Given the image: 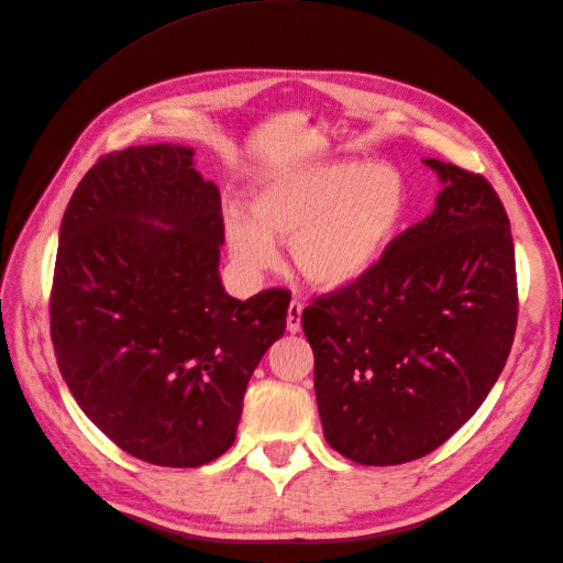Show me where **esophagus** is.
Here are the masks:
<instances>
[{"mask_svg": "<svg viewBox=\"0 0 563 563\" xmlns=\"http://www.w3.org/2000/svg\"><path fill=\"white\" fill-rule=\"evenodd\" d=\"M302 308L305 305L300 300H291L288 305V312H286V329L291 333L300 331V317H302Z\"/></svg>", "mask_w": 563, "mask_h": 563, "instance_id": "34e87169", "label": "esophagus"}]
</instances>
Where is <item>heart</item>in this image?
Here are the masks:
<instances>
[{"mask_svg": "<svg viewBox=\"0 0 563 563\" xmlns=\"http://www.w3.org/2000/svg\"><path fill=\"white\" fill-rule=\"evenodd\" d=\"M404 176L389 164L329 159L286 168L253 192L251 209L225 211V240L249 275L277 263L291 240L300 275L323 288L366 277L395 244L406 218Z\"/></svg>", "mask_w": 563, "mask_h": 563, "instance_id": "1", "label": "heart"}]
</instances>
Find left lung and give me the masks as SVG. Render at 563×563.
<instances>
[{
	"instance_id": "1",
	"label": "left lung",
	"mask_w": 563,
	"mask_h": 563,
	"mask_svg": "<svg viewBox=\"0 0 563 563\" xmlns=\"http://www.w3.org/2000/svg\"><path fill=\"white\" fill-rule=\"evenodd\" d=\"M444 190L366 277L302 310L323 437L360 465L439 449L482 406L512 350L515 242L482 174L424 159Z\"/></svg>"
}]
</instances>
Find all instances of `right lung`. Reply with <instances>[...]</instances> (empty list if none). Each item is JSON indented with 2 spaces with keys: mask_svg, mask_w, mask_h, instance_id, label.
<instances>
[{
  "mask_svg": "<svg viewBox=\"0 0 563 563\" xmlns=\"http://www.w3.org/2000/svg\"><path fill=\"white\" fill-rule=\"evenodd\" d=\"M183 145L100 157L67 203L51 286V340L79 408L114 444L199 467L236 437L244 391L284 335L291 294L249 300L218 275L216 183Z\"/></svg>",
  "mask_w": 563,
  "mask_h": 563,
  "instance_id": "1",
  "label": "right lung"
}]
</instances>
